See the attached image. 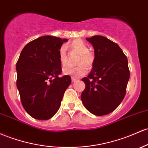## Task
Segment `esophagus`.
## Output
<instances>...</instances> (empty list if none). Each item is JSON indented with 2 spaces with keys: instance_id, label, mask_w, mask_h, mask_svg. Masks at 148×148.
Instances as JSON below:
<instances>
[{
  "instance_id": "1",
  "label": "esophagus",
  "mask_w": 148,
  "mask_h": 148,
  "mask_svg": "<svg viewBox=\"0 0 148 148\" xmlns=\"http://www.w3.org/2000/svg\"><path fill=\"white\" fill-rule=\"evenodd\" d=\"M78 80H79V79H76V78H74V77H72V78H71V82H72V83H74V82H77Z\"/></svg>"
}]
</instances>
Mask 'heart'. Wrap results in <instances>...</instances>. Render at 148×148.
<instances>
[{"label": "heart", "mask_w": 148, "mask_h": 148, "mask_svg": "<svg viewBox=\"0 0 148 148\" xmlns=\"http://www.w3.org/2000/svg\"><path fill=\"white\" fill-rule=\"evenodd\" d=\"M71 50L75 53H79L77 64H80L76 67H66L64 69V74L69 75L74 78H79L85 75L87 73V68L85 65L89 66L92 64L94 57L92 53L88 51V47L81 40H75L71 43ZM59 59L62 66H64L67 64L68 57L66 55L65 46H62L59 50Z\"/></svg>", "instance_id": "1"}]
</instances>
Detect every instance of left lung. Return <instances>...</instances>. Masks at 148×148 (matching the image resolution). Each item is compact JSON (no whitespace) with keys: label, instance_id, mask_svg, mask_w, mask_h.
I'll list each match as a JSON object with an SVG mask.
<instances>
[{"label":"left lung","instance_id":"obj_1","mask_svg":"<svg viewBox=\"0 0 148 148\" xmlns=\"http://www.w3.org/2000/svg\"><path fill=\"white\" fill-rule=\"evenodd\" d=\"M86 40L93 46L95 59L92 71L82 79L86 84L82 100L90 113L103 116L117 108L126 95L128 60L119 45L106 37L93 36Z\"/></svg>","mask_w":148,"mask_h":148}]
</instances>
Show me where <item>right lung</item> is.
Listing matches in <instances>:
<instances>
[{"instance_id":"add662e5","label":"right lung","mask_w":148,"mask_h":148,"mask_svg":"<svg viewBox=\"0 0 148 148\" xmlns=\"http://www.w3.org/2000/svg\"><path fill=\"white\" fill-rule=\"evenodd\" d=\"M67 40L44 36L29 42L21 52L16 64L17 87L22 106L34 119L53 117L71 84L69 76L60 77L59 50Z\"/></svg>"}]
</instances>
